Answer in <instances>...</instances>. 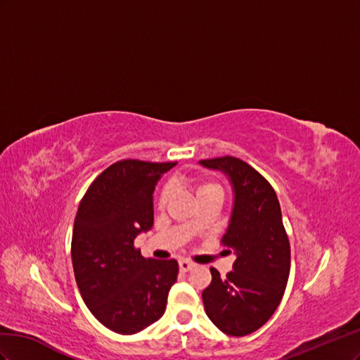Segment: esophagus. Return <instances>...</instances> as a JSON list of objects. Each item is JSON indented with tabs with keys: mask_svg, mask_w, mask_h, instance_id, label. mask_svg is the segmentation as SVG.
Here are the masks:
<instances>
[{
	"mask_svg": "<svg viewBox=\"0 0 360 360\" xmlns=\"http://www.w3.org/2000/svg\"><path fill=\"white\" fill-rule=\"evenodd\" d=\"M194 266H196V264L191 262V261H187V259L179 261V270L181 271H190V270L194 269Z\"/></svg>",
	"mask_w": 360,
	"mask_h": 360,
	"instance_id": "esophagus-1",
	"label": "esophagus"
}]
</instances>
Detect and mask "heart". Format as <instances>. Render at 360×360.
<instances>
[{
  "label": "heart",
  "mask_w": 360,
  "mask_h": 360,
  "mask_svg": "<svg viewBox=\"0 0 360 360\" xmlns=\"http://www.w3.org/2000/svg\"><path fill=\"white\" fill-rule=\"evenodd\" d=\"M208 191H220V187L217 186L215 182H200L198 186V196H200V194L203 193H208ZM172 196V188L169 186L164 187L161 191H160V196H158V207L160 208H164L167 205L169 199Z\"/></svg>",
  "instance_id": "1"
}]
</instances>
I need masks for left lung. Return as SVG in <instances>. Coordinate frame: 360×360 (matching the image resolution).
I'll return each mask as SVG.
<instances>
[{
    "label": "left lung",
    "mask_w": 360,
    "mask_h": 360,
    "mask_svg": "<svg viewBox=\"0 0 360 360\" xmlns=\"http://www.w3.org/2000/svg\"><path fill=\"white\" fill-rule=\"evenodd\" d=\"M199 162L231 182L233 208L221 243L237 255L226 277L211 269L212 281L202 292L205 312L223 333L245 336L270 320L288 282L291 249L281 205L270 182L243 160Z\"/></svg>",
    "instance_id": "left-lung-1"
}]
</instances>
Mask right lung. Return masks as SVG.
Masks as SVG:
<instances>
[{"label":"right lung","instance_id":"right-lung-1","mask_svg":"<svg viewBox=\"0 0 360 360\" xmlns=\"http://www.w3.org/2000/svg\"><path fill=\"white\" fill-rule=\"evenodd\" d=\"M176 162L123 160L91 182L72 232V265L81 297L96 320L120 335L158 321L178 277L174 259L143 258L139 233L153 224V190Z\"/></svg>","mask_w":360,"mask_h":360}]
</instances>
